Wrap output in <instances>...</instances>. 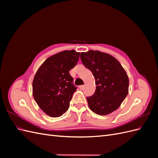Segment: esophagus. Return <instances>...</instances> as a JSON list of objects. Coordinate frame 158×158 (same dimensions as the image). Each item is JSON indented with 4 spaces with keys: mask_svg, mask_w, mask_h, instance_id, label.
Returning <instances> with one entry per match:
<instances>
[{
    "mask_svg": "<svg viewBox=\"0 0 158 158\" xmlns=\"http://www.w3.org/2000/svg\"><path fill=\"white\" fill-rule=\"evenodd\" d=\"M84 88V85H79V88H80V89H83Z\"/></svg>",
    "mask_w": 158,
    "mask_h": 158,
    "instance_id": "esophagus-1",
    "label": "esophagus"
}]
</instances>
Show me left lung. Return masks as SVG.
<instances>
[{
	"label": "left lung",
	"instance_id": "obj_1",
	"mask_svg": "<svg viewBox=\"0 0 158 158\" xmlns=\"http://www.w3.org/2000/svg\"><path fill=\"white\" fill-rule=\"evenodd\" d=\"M81 60L92 71L96 89L87 97L89 109L99 115H106L120 107L128 93L129 80L119 62L109 54L89 50L82 52Z\"/></svg>",
	"mask_w": 158,
	"mask_h": 158
}]
</instances>
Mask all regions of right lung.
I'll list each match as a JSON object with an SVG mask.
<instances>
[{"label": "right lung", "mask_w": 158, "mask_h": 158, "mask_svg": "<svg viewBox=\"0 0 158 158\" xmlns=\"http://www.w3.org/2000/svg\"><path fill=\"white\" fill-rule=\"evenodd\" d=\"M80 52L63 51L47 59L33 80V96L47 114L60 117L67 111L76 88L69 71L77 64Z\"/></svg>", "instance_id": "obj_1"}]
</instances>
